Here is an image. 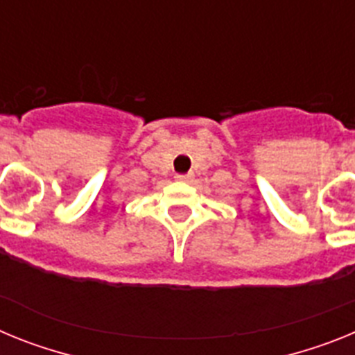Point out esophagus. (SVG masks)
Listing matches in <instances>:
<instances>
[{
	"mask_svg": "<svg viewBox=\"0 0 355 355\" xmlns=\"http://www.w3.org/2000/svg\"><path fill=\"white\" fill-rule=\"evenodd\" d=\"M190 180H192V174H175V181L180 183H188Z\"/></svg>",
	"mask_w": 355,
	"mask_h": 355,
	"instance_id": "34e87169",
	"label": "esophagus"
}]
</instances>
